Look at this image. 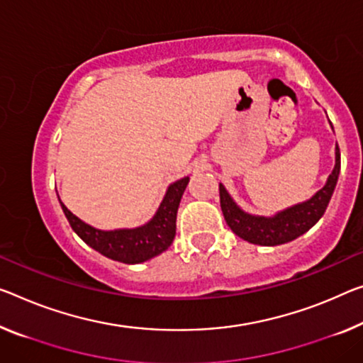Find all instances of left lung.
<instances>
[{
    "instance_id": "left-lung-1",
    "label": "left lung",
    "mask_w": 363,
    "mask_h": 363,
    "mask_svg": "<svg viewBox=\"0 0 363 363\" xmlns=\"http://www.w3.org/2000/svg\"><path fill=\"white\" fill-rule=\"evenodd\" d=\"M339 170H341V152L336 146V164H334L331 175L328 177L326 185L305 203L295 204L292 208L281 211V213L272 217L252 216L245 213L238 208L235 201L230 198V194L227 193V189L220 183V208L227 225L232 228L235 235L255 245L276 247V245L292 242L297 237L303 235L305 232H308L325 214L334 188H336Z\"/></svg>"
}]
</instances>
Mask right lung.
I'll list each match as a JSON object with an SVG mask.
<instances>
[{"label":"right lung","instance_id":"add662e5","mask_svg":"<svg viewBox=\"0 0 363 363\" xmlns=\"http://www.w3.org/2000/svg\"><path fill=\"white\" fill-rule=\"evenodd\" d=\"M188 182L189 177H185L172 183L155 216L147 224L136 228L99 230V228L89 225L79 217H76L61 201L60 204L72 230L84 240L89 247L110 259L120 261L125 264H138L165 252L174 242L177 230V211Z\"/></svg>","mask_w":363,"mask_h":363}]
</instances>
